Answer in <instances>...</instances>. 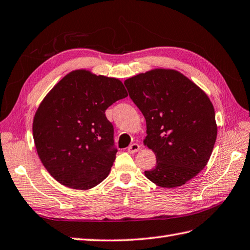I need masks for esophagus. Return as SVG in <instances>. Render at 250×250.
<instances>
[{
    "mask_svg": "<svg viewBox=\"0 0 250 250\" xmlns=\"http://www.w3.org/2000/svg\"><path fill=\"white\" fill-rule=\"evenodd\" d=\"M127 149H128L129 153H137L140 149V146L138 143H132Z\"/></svg>",
    "mask_w": 250,
    "mask_h": 250,
    "instance_id": "obj_1",
    "label": "esophagus"
}]
</instances>
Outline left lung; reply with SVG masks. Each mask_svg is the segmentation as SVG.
Masks as SVG:
<instances>
[{
    "mask_svg": "<svg viewBox=\"0 0 250 250\" xmlns=\"http://www.w3.org/2000/svg\"><path fill=\"white\" fill-rule=\"evenodd\" d=\"M131 101L146 122L144 146L156 155L144 174L155 184L184 185L204 169L217 137L213 104L180 71L157 68L125 80Z\"/></svg>",
    "mask_w": 250,
    "mask_h": 250,
    "instance_id": "8db88e82",
    "label": "left lung"
}]
</instances>
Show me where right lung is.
Masks as SVG:
<instances>
[{
    "label": "right lung",
    "mask_w": 250,
    "mask_h": 250,
    "mask_svg": "<svg viewBox=\"0 0 250 250\" xmlns=\"http://www.w3.org/2000/svg\"><path fill=\"white\" fill-rule=\"evenodd\" d=\"M127 95L119 79L85 69L67 74L47 94L33 120V138L54 180L86 190L106 179L118 149L104 112Z\"/></svg>",
    "instance_id": "add662e5"
}]
</instances>
